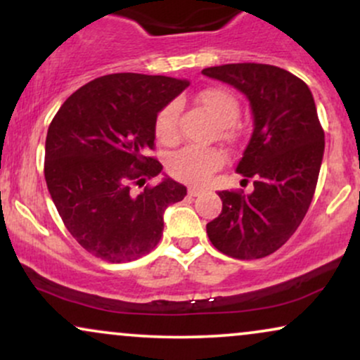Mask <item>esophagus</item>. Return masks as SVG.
Segmentation results:
<instances>
[{
	"label": "esophagus",
	"mask_w": 360,
	"mask_h": 360,
	"mask_svg": "<svg viewBox=\"0 0 360 360\" xmlns=\"http://www.w3.org/2000/svg\"><path fill=\"white\" fill-rule=\"evenodd\" d=\"M205 191L201 188H194V186H191V188L188 189V194L189 196H200V194H203Z\"/></svg>",
	"instance_id": "obj_1"
}]
</instances>
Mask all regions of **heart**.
Here are the masks:
<instances>
[{
  "mask_svg": "<svg viewBox=\"0 0 360 360\" xmlns=\"http://www.w3.org/2000/svg\"><path fill=\"white\" fill-rule=\"evenodd\" d=\"M198 101L210 111L221 127V137L232 139V123L238 118L240 105L233 93L223 88H206L198 94ZM179 103L164 106L154 123L155 137L164 146H172L179 139ZM225 164V155L217 148L184 147L169 157L167 171L172 177L189 184H203Z\"/></svg>",
  "mask_w": 360,
  "mask_h": 360,
  "instance_id": "obj_1",
  "label": "heart"
}]
</instances>
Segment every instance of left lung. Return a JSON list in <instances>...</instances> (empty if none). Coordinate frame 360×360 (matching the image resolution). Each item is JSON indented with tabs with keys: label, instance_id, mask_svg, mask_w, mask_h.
<instances>
[{
	"label": "left lung",
	"instance_id": "1",
	"mask_svg": "<svg viewBox=\"0 0 360 360\" xmlns=\"http://www.w3.org/2000/svg\"><path fill=\"white\" fill-rule=\"evenodd\" d=\"M249 98L254 131L237 172L254 191H218L223 208L206 225L210 242L229 257L271 255L303 221L320 174L325 134L311 91L300 77L269 64H225L201 71Z\"/></svg>",
	"mask_w": 360,
	"mask_h": 360
}]
</instances>
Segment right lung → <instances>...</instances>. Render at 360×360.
<instances>
[{
  "label": "right lung",
  "mask_w": 360,
  "mask_h": 360,
  "mask_svg": "<svg viewBox=\"0 0 360 360\" xmlns=\"http://www.w3.org/2000/svg\"><path fill=\"white\" fill-rule=\"evenodd\" d=\"M188 86L167 76L108 74L72 93L53 117L45 183L65 229L89 254L130 262L159 243L164 210L188 191L171 177L146 184L162 171L148 150L157 113Z\"/></svg>",
  "instance_id": "add662e5"
}]
</instances>
